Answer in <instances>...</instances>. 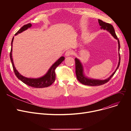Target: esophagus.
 Listing matches in <instances>:
<instances>
[{
    "label": "esophagus",
    "instance_id": "1",
    "mask_svg": "<svg viewBox=\"0 0 131 131\" xmlns=\"http://www.w3.org/2000/svg\"><path fill=\"white\" fill-rule=\"evenodd\" d=\"M73 54V51H71V50H67L66 51V52H65V56H71V55Z\"/></svg>",
    "mask_w": 131,
    "mask_h": 131
}]
</instances>
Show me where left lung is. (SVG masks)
Wrapping results in <instances>:
<instances>
[{
	"label": "left lung",
	"mask_w": 131,
	"mask_h": 131,
	"mask_svg": "<svg viewBox=\"0 0 131 131\" xmlns=\"http://www.w3.org/2000/svg\"><path fill=\"white\" fill-rule=\"evenodd\" d=\"M98 23H99L100 26H101L100 27L101 29H103L104 30L107 31L108 32H109L112 34V36L115 39L117 40L118 44V51H119V49H120L119 41L117 37V36H116L114 28L113 26V25H111V24H109V23L103 22L102 20H101L100 19H98ZM118 56H119V61H118V66H117V67L116 69L115 70L114 72L111 75V76L105 80L93 79H91V78H88L87 77H86L85 75L84 74V73L83 67V65H82V63L79 59H78L77 58H75V73H76L77 79L78 80V81L80 82V83H81L83 84H84L85 85L98 86V85H101L106 83L107 82H108L113 77V76L116 73V71L117 70L119 66L120 60H121V57H120L119 52L118 53Z\"/></svg>",
	"instance_id": "1"
}]
</instances>
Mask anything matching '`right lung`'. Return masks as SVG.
<instances>
[{
  "instance_id": "right-lung-1",
  "label": "right lung",
  "mask_w": 131,
  "mask_h": 131,
  "mask_svg": "<svg viewBox=\"0 0 131 131\" xmlns=\"http://www.w3.org/2000/svg\"><path fill=\"white\" fill-rule=\"evenodd\" d=\"M32 26V24L31 23H29L27 24L24 25L23 26H22L16 33L15 35L16 36L18 34L22 33V32L25 31L27 29L30 28ZM14 40V37L12 39V42H11V50L10 52V60L12 64L13 68L14 71L16 75V77L21 81L24 83L26 84V85H29L30 86L36 88H43L49 86L51 85L55 81V78H56V73H55V69L57 68V66H58L59 65H60L61 62L64 61L65 57L63 56L60 57L55 63L52 64V65L50 67V68L48 70L47 73L44 75L43 76L39 78H29L25 77L23 75L20 74L17 70L16 69V68L14 66V64L13 59L12 58V47H13V42Z\"/></svg>"
}]
</instances>
